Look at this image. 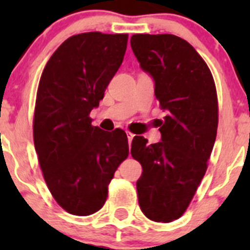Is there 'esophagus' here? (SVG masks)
I'll list each match as a JSON object with an SVG mask.
<instances>
[{"mask_svg": "<svg viewBox=\"0 0 250 250\" xmlns=\"http://www.w3.org/2000/svg\"><path fill=\"white\" fill-rule=\"evenodd\" d=\"M126 136H127V140H129V144H130V143H131L132 139H134V136H135V135H134V134H131V132H130V131H126Z\"/></svg>", "mask_w": 250, "mask_h": 250, "instance_id": "esophagus-1", "label": "esophagus"}]
</instances>
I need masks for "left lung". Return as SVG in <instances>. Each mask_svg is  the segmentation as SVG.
<instances>
[{"mask_svg": "<svg viewBox=\"0 0 250 250\" xmlns=\"http://www.w3.org/2000/svg\"><path fill=\"white\" fill-rule=\"evenodd\" d=\"M130 43L167 112L161 141L132 139L131 155L143 167L139 205L150 220L169 223L187 210L207 171L218 127L215 83L195 48L175 35H132Z\"/></svg>", "mask_w": 250, "mask_h": 250, "instance_id": "1", "label": "left lung"}]
</instances>
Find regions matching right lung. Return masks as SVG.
<instances>
[{"label": "right lung", "mask_w": 250, "mask_h": 250, "mask_svg": "<svg viewBox=\"0 0 250 250\" xmlns=\"http://www.w3.org/2000/svg\"><path fill=\"white\" fill-rule=\"evenodd\" d=\"M127 35L85 32L68 37L46 63L34 116V143L48 190L74 215L103 208L121 161L129 155L125 131L92 126L98 107L120 67Z\"/></svg>", "instance_id": "add662e5"}]
</instances>
